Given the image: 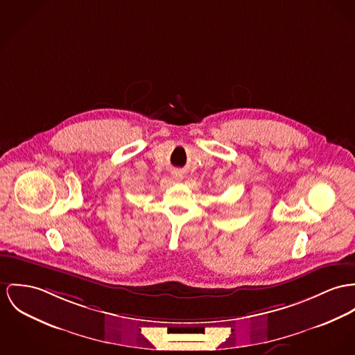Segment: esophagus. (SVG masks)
Segmentation results:
<instances>
[{"label": "esophagus", "mask_w": 355, "mask_h": 355, "mask_svg": "<svg viewBox=\"0 0 355 355\" xmlns=\"http://www.w3.org/2000/svg\"><path fill=\"white\" fill-rule=\"evenodd\" d=\"M174 177H175V178H177V180H182V178H184V175H182V173H175V174H174Z\"/></svg>", "instance_id": "1"}]
</instances>
